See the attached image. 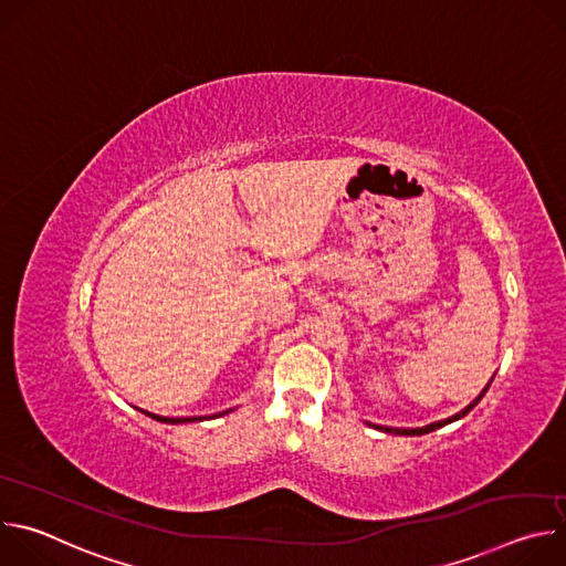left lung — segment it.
<instances>
[{"label": "left lung", "instance_id": "1", "mask_svg": "<svg viewBox=\"0 0 566 566\" xmlns=\"http://www.w3.org/2000/svg\"><path fill=\"white\" fill-rule=\"evenodd\" d=\"M491 385V382H489ZM489 385H486V389H483L472 402H470V406L468 408H463L459 415H454V417H450V419H446V421H437V423H430V426H426V428H415V430H402V428H382V426H371V428H376V430H382V432H389V434H406V437H421V434H428V432H432V430H437V428H443V426H448V423H452V421H457V419H461V417H465L474 406H476V402L483 398V394H486L489 391Z\"/></svg>", "mask_w": 566, "mask_h": 566}]
</instances>
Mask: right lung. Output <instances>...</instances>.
Segmentation results:
<instances>
[{"label":"right lung","mask_w":566,"mask_h":566,"mask_svg":"<svg viewBox=\"0 0 566 566\" xmlns=\"http://www.w3.org/2000/svg\"><path fill=\"white\" fill-rule=\"evenodd\" d=\"M147 417H151V419H156V421H160V423H188V421H201V417H195V419H166V417H156V415H149V412H145ZM212 419V417H210Z\"/></svg>","instance_id":"right-lung-1"}]
</instances>
